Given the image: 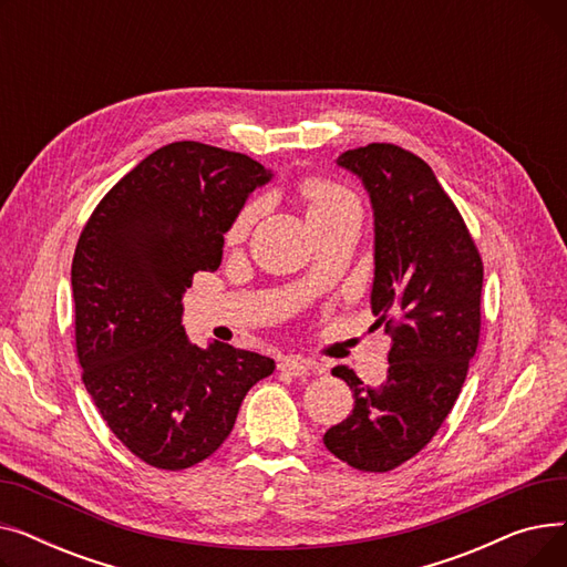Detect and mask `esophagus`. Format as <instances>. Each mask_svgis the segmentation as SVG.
<instances>
[{
  "mask_svg": "<svg viewBox=\"0 0 567 567\" xmlns=\"http://www.w3.org/2000/svg\"><path fill=\"white\" fill-rule=\"evenodd\" d=\"M319 363L315 361H308V359H299V355H291V359H285L280 363V372L289 374V377H303V374H312V372H319Z\"/></svg>",
  "mask_w": 567,
  "mask_h": 567,
  "instance_id": "34e87169",
  "label": "esophagus"
}]
</instances>
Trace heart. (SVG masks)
Segmentation results:
<instances>
[{
  "label": "heart",
  "mask_w": 567,
  "mask_h": 567,
  "mask_svg": "<svg viewBox=\"0 0 567 567\" xmlns=\"http://www.w3.org/2000/svg\"><path fill=\"white\" fill-rule=\"evenodd\" d=\"M303 197L308 202V216L315 223L326 220V218H333L347 208H361L359 197H355L349 188H344L342 184L329 182V178H310V182L303 186ZM261 212V204L259 202H250L246 204L238 216L234 218L231 227H229V236H244L250 225L255 223V218Z\"/></svg>",
  "instance_id": "b5f03b06"
}]
</instances>
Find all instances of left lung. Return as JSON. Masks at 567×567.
Segmentation results:
<instances>
[{"label": "left lung", "instance_id": "obj_1", "mask_svg": "<svg viewBox=\"0 0 567 567\" xmlns=\"http://www.w3.org/2000/svg\"><path fill=\"white\" fill-rule=\"evenodd\" d=\"M338 165L361 178L374 208L372 329L391 336V365L379 389L333 368L355 402L323 443L353 468L385 473L425 449L460 398L481 340L483 259L423 158L372 142Z\"/></svg>", "mask_w": 567, "mask_h": 567}]
</instances>
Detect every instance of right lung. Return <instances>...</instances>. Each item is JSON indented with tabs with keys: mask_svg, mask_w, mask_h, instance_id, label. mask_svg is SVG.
<instances>
[{
	"mask_svg": "<svg viewBox=\"0 0 567 567\" xmlns=\"http://www.w3.org/2000/svg\"><path fill=\"white\" fill-rule=\"evenodd\" d=\"M271 172L246 154L172 142L110 188L73 255L75 351L103 421L142 462L182 471L229 436L252 385L276 370L261 353L193 344L182 296L216 271L223 234Z\"/></svg>",
	"mask_w": 567,
	"mask_h": 567,
	"instance_id": "add662e5",
	"label": "right lung"
}]
</instances>
